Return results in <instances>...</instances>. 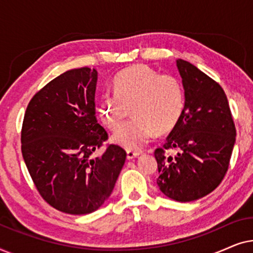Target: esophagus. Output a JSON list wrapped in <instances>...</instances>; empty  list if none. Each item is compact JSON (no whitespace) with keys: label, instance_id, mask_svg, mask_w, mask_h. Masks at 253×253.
Instances as JSON below:
<instances>
[{"label":"esophagus","instance_id":"esophagus-1","mask_svg":"<svg viewBox=\"0 0 253 253\" xmlns=\"http://www.w3.org/2000/svg\"><path fill=\"white\" fill-rule=\"evenodd\" d=\"M139 152H136V151H126V158L127 160H132V159L139 157Z\"/></svg>","mask_w":253,"mask_h":253}]
</instances>
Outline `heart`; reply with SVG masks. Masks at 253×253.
I'll return each instance as SVG.
<instances>
[{
    "mask_svg": "<svg viewBox=\"0 0 253 253\" xmlns=\"http://www.w3.org/2000/svg\"><path fill=\"white\" fill-rule=\"evenodd\" d=\"M185 106V89L177 77L138 64L116 76L114 92L100 96L98 114L107 127L116 130L132 109L136 117L118 127L113 141L129 151H139L157 132L174 130Z\"/></svg>",
    "mask_w": 253,
    "mask_h": 253,
    "instance_id": "b5f03b06",
    "label": "heart"
}]
</instances>
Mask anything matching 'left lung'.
Here are the masks:
<instances>
[{
  "instance_id": "left-lung-1",
  "label": "left lung",
  "mask_w": 253,
  "mask_h": 253,
  "mask_svg": "<svg viewBox=\"0 0 253 253\" xmlns=\"http://www.w3.org/2000/svg\"><path fill=\"white\" fill-rule=\"evenodd\" d=\"M176 64L185 89V112L154 155L161 192L186 203L219 186L229 167L236 129L222 87L190 62ZM170 149L178 153L170 156Z\"/></svg>"
}]
</instances>
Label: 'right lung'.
<instances>
[{
  "instance_id": "add662e5",
  "label": "right lung",
  "mask_w": 253,
  "mask_h": 253,
  "mask_svg": "<svg viewBox=\"0 0 253 253\" xmlns=\"http://www.w3.org/2000/svg\"><path fill=\"white\" fill-rule=\"evenodd\" d=\"M95 69H72L43 86L27 106L22 154L41 197L61 212H94L112 195L126 153L108 145L101 158L91 154L108 139L95 116Z\"/></svg>"
}]
</instances>
